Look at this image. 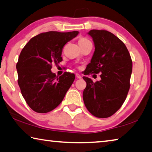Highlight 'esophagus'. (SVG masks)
I'll return each mask as SVG.
<instances>
[{"instance_id":"1","label":"esophagus","mask_w":152,"mask_h":152,"mask_svg":"<svg viewBox=\"0 0 152 152\" xmlns=\"http://www.w3.org/2000/svg\"><path fill=\"white\" fill-rule=\"evenodd\" d=\"M76 77L77 78H79V79L82 78V76H81L80 75V74H76Z\"/></svg>"}]
</instances>
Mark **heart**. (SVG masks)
<instances>
[{
	"label": "heart",
	"instance_id": "obj_1",
	"mask_svg": "<svg viewBox=\"0 0 152 152\" xmlns=\"http://www.w3.org/2000/svg\"><path fill=\"white\" fill-rule=\"evenodd\" d=\"M90 42V41H89L88 39H87L86 38L82 37V38H80V39H79V41H78V43L80 44V43H85V42Z\"/></svg>",
	"mask_w": 152,
	"mask_h": 152
}]
</instances>
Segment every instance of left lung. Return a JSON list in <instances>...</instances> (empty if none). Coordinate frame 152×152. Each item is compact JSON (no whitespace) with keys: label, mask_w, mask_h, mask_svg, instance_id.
Returning <instances> with one entry per match:
<instances>
[{"label":"left lung","mask_w":152,"mask_h":152,"mask_svg":"<svg viewBox=\"0 0 152 152\" xmlns=\"http://www.w3.org/2000/svg\"><path fill=\"white\" fill-rule=\"evenodd\" d=\"M95 50L84 75L101 72V80L93 82L83 76L86 87L83 92L84 104L94 117L107 118L122 106L130 88L132 60L121 40L106 30L92 29L88 33Z\"/></svg>","instance_id":"left-lung-1"}]
</instances>
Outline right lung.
Instances as JSON below:
<instances>
[{"mask_svg": "<svg viewBox=\"0 0 152 152\" xmlns=\"http://www.w3.org/2000/svg\"><path fill=\"white\" fill-rule=\"evenodd\" d=\"M78 31H48L31 38L20 52L16 68L18 84L25 101L34 111L46 113L57 107L75 79L73 73L58 76L51 71L53 64L62 61L66 43Z\"/></svg>", "mask_w": 152, "mask_h": 152, "instance_id": "1", "label": "right lung"}]
</instances>
